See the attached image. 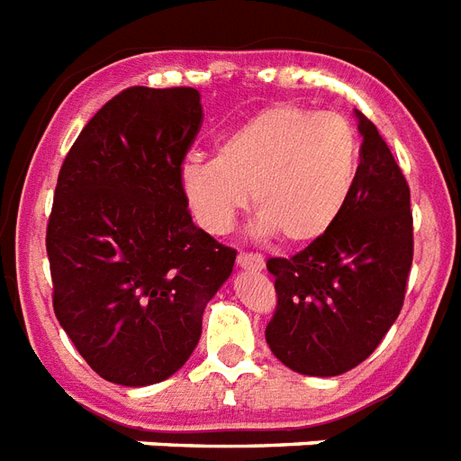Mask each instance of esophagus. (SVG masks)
Wrapping results in <instances>:
<instances>
[{
    "label": "esophagus",
    "mask_w": 461,
    "mask_h": 461,
    "mask_svg": "<svg viewBox=\"0 0 461 461\" xmlns=\"http://www.w3.org/2000/svg\"><path fill=\"white\" fill-rule=\"evenodd\" d=\"M237 263H239V267H243V269H263L265 258L260 256V253H239Z\"/></svg>",
    "instance_id": "1"
}]
</instances>
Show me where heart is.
<instances>
[{
    "label": "heart",
    "instance_id": "1",
    "mask_svg": "<svg viewBox=\"0 0 461 461\" xmlns=\"http://www.w3.org/2000/svg\"><path fill=\"white\" fill-rule=\"evenodd\" d=\"M360 137L339 113L279 104L263 108L222 140L218 158L189 156L179 192L201 230L227 234L249 201L258 234L289 243L320 239L353 196Z\"/></svg>",
    "mask_w": 461,
    "mask_h": 461
}]
</instances>
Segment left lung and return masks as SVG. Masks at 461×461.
<instances>
[{
  "mask_svg": "<svg viewBox=\"0 0 461 461\" xmlns=\"http://www.w3.org/2000/svg\"><path fill=\"white\" fill-rule=\"evenodd\" d=\"M362 134L353 196L320 239L294 258H269L276 310L269 350L305 376H339L365 362L398 320L412 267L410 186L376 125Z\"/></svg>",
  "mask_w": 461,
  "mask_h": 461,
  "instance_id": "obj_1",
  "label": "left lung"
}]
</instances>
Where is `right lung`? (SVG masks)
Wrapping results in <instances>:
<instances>
[{"label": "right lung", "instance_id": "obj_1", "mask_svg": "<svg viewBox=\"0 0 461 461\" xmlns=\"http://www.w3.org/2000/svg\"><path fill=\"white\" fill-rule=\"evenodd\" d=\"M203 122L194 87H130L70 146L47 224L54 312L101 379L151 386L189 360L237 250L192 222L179 167Z\"/></svg>", "mask_w": 461, "mask_h": 461}]
</instances>
